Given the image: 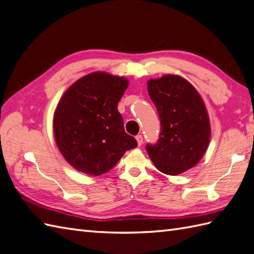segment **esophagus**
Here are the masks:
<instances>
[{"instance_id":"1","label":"esophagus","mask_w":254,"mask_h":254,"mask_svg":"<svg viewBox=\"0 0 254 254\" xmlns=\"http://www.w3.org/2000/svg\"><path fill=\"white\" fill-rule=\"evenodd\" d=\"M135 139H137V142H138V145L141 146L142 143H143V137H142L141 134H138L137 137H135Z\"/></svg>"}]
</instances>
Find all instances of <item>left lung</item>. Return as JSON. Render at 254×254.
Returning <instances> with one entry per match:
<instances>
[{"mask_svg":"<svg viewBox=\"0 0 254 254\" xmlns=\"http://www.w3.org/2000/svg\"><path fill=\"white\" fill-rule=\"evenodd\" d=\"M147 91L160 120L155 144H146L153 164L177 176L198 164L210 141V122L198 91L187 79L168 74L147 82Z\"/></svg>","mask_w":254,"mask_h":254,"instance_id":"1","label":"left lung"}]
</instances>
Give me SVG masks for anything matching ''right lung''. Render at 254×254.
Returning <instances> with one entry per match:
<instances>
[{"label": "right lung", "instance_id": "add662e5", "mask_svg": "<svg viewBox=\"0 0 254 254\" xmlns=\"http://www.w3.org/2000/svg\"><path fill=\"white\" fill-rule=\"evenodd\" d=\"M127 86L125 77L94 72L76 80L60 99L54 115L55 140L76 170L106 174L124 153L137 147L117 110Z\"/></svg>", "mask_w": 254, "mask_h": 254}]
</instances>
